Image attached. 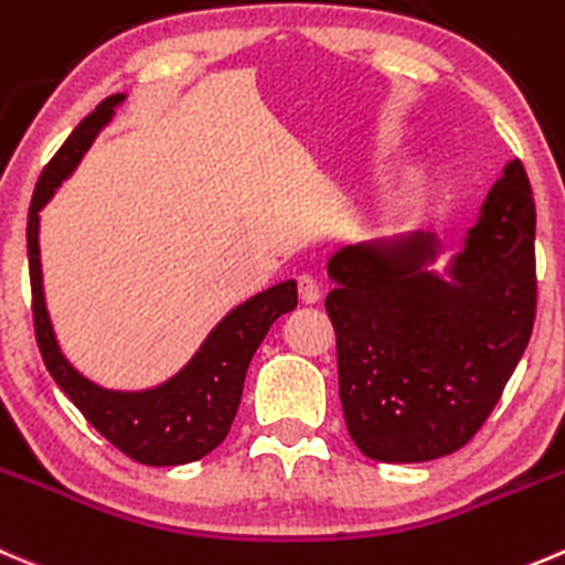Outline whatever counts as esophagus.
I'll return each instance as SVG.
<instances>
[{"instance_id": "1", "label": "esophagus", "mask_w": 565, "mask_h": 565, "mask_svg": "<svg viewBox=\"0 0 565 565\" xmlns=\"http://www.w3.org/2000/svg\"><path fill=\"white\" fill-rule=\"evenodd\" d=\"M298 295L303 303H317L322 298L320 281L315 276H309V273H303V276H298Z\"/></svg>"}]
</instances>
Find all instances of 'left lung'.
Wrapping results in <instances>:
<instances>
[{
	"label": "left lung",
	"instance_id": "left-lung-1",
	"mask_svg": "<svg viewBox=\"0 0 565 565\" xmlns=\"http://www.w3.org/2000/svg\"><path fill=\"white\" fill-rule=\"evenodd\" d=\"M430 234L342 248L328 262L339 399L372 461L461 450L483 428L535 322V201L522 160L486 195L445 281Z\"/></svg>",
	"mask_w": 565,
	"mask_h": 565
}]
</instances>
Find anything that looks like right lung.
Wrapping results in <instances>:
<instances>
[{
    "label": "right lung",
    "mask_w": 565,
    "mask_h": 565,
    "mask_svg": "<svg viewBox=\"0 0 565 565\" xmlns=\"http://www.w3.org/2000/svg\"><path fill=\"white\" fill-rule=\"evenodd\" d=\"M124 93L107 96L90 115L82 118L57 154L43 168L26 215V256H30L32 320L43 364L71 403L82 411L93 428L118 447L124 456L149 467H177L204 458L226 439L243 397L245 372L265 333L281 315L298 306V284L284 281L228 311L206 337L199 353L179 375L146 392H113L102 388L74 370L60 353L49 322L41 281V248H38V212L54 190L79 166L93 137L109 124Z\"/></svg>",
    "instance_id": "add662e5"
}]
</instances>
